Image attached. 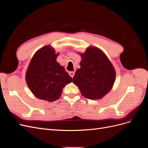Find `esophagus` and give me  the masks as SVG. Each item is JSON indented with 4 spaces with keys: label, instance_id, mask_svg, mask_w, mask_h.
I'll return each instance as SVG.
<instances>
[{
    "label": "esophagus",
    "instance_id": "esophagus-1",
    "mask_svg": "<svg viewBox=\"0 0 148 148\" xmlns=\"http://www.w3.org/2000/svg\"><path fill=\"white\" fill-rule=\"evenodd\" d=\"M69 75L71 78H73L74 77V75H75V71H70Z\"/></svg>",
    "mask_w": 148,
    "mask_h": 148
}]
</instances>
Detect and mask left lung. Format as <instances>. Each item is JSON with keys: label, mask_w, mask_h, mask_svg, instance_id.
I'll list each match as a JSON object with an SVG mask.
<instances>
[{"label": "left lung", "mask_w": 148, "mask_h": 148, "mask_svg": "<svg viewBox=\"0 0 148 148\" xmlns=\"http://www.w3.org/2000/svg\"><path fill=\"white\" fill-rule=\"evenodd\" d=\"M80 69L73 78L82 95L89 99H100L112 88L115 71L108 58L99 49L89 47L80 53Z\"/></svg>", "instance_id": "left-lung-1"}]
</instances>
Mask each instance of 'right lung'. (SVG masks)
I'll return each instance as SVG.
<instances>
[{
  "label": "right lung",
  "mask_w": 148,
  "mask_h": 148,
  "mask_svg": "<svg viewBox=\"0 0 148 148\" xmlns=\"http://www.w3.org/2000/svg\"><path fill=\"white\" fill-rule=\"evenodd\" d=\"M59 53L46 46L34 53L26 73V81L33 95L40 99L53 102L60 97L72 78L56 61Z\"/></svg>",
  "instance_id": "1"
}]
</instances>
